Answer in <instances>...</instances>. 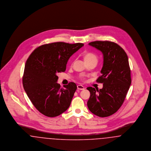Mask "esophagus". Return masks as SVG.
<instances>
[{
  "instance_id": "esophagus-1",
  "label": "esophagus",
  "mask_w": 151,
  "mask_h": 151,
  "mask_svg": "<svg viewBox=\"0 0 151 151\" xmlns=\"http://www.w3.org/2000/svg\"><path fill=\"white\" fill-rule=\"evenodd\" d=\"M77 88L79 90H84L85 89V87L83 86H81V85H78L77 86Z\"/></svg>"
}]
</instances>
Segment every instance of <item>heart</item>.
Returning a JSON list of instances; mask_svg holds the SVG:
<instances>
[{
	"label": "heart",
	"instance_id": "obj_1",
	"mask_svg": "<svg viewBox=\"0 0 151 151\" xmlns=\"http://www.w3.org/2000/svg\"><path fill=\"white\" fill-rule=\"evenodd\" d=\"M83 58L86 62H89L92 60H97L96 56L92 52H86L83 54Z\"/></svg>",
	"mask_w": 151,
	"mask_h": 151
}]
</instances>
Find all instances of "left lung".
<instances>
[{"instance_id":"8db88e82","label":"left lung","mask_w":151,"mask_h":151,"mask_svg":"<svg viewBox=\"0 0 151 151\" xmlns=\"http://www.w3.org/2000/svg\"><path fill=\"white\" fill-rule=\"evenodd\" d=\"M88 45L102 52L104 61L101 76L96 80L103 84V88H86L91 94L87 106L94 115L106 117L121 108L129 89L131 79L128 57L120 46L113 42L97 41Z\"/></svg>"}]
</instances>
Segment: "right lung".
Listing matches in <instances>:
<instances>
[{
	"mask_svg": "<svg viewBox=\"0 0 151 151\" xmlns=\"http://www.w3.org/2000/svg\"><path fill=\"white\" fill-rule=\"evenodd\" d=\"M84 46L58 42L39 46L25 65L22 84L35 108L49 117L60 115L70 106L77 89L71 82L64 88L58 84L57 74L65 72L69 58Z\"/></svg>",
	"mask_w": 151,
	"mask_h": 151,
	"instance_id": "add662e5",
	"label": "right lung"
}]
</instances>
